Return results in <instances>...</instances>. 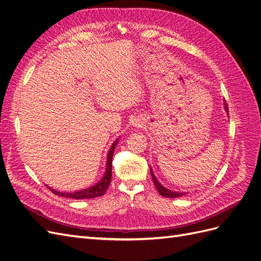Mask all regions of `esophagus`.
Returning <instances> with one entry per match:
<instances>
[{"label": "esophagus", "instance_id": "esophagus-1", "mask_svg": "<svg viewBox=\"0 0 261 261\" xmlns=\"http://www.w3.org/2000/svg\"><path fill=\"white\" fill-rule=\"evenodd\" d=\"M133 126H135V127H141V126H143V122L135 121V122H133Z\"/></svg>", "mask_w": 261, "mask_h": 261}]
</instances>
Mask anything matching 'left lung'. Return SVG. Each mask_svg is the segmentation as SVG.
I'll return each mask as SVG.
<instances>
[{"mask_svg": "<svg viewBox=\"0 0 261 261\" xmlns=\"http://www.w3.org/2000/svg\"><path fill=\"white\" fill-rule=\"evenodd\" d=\"M224 109H225L226 113L228 114V108H227V105H226L225 101H224ZM150 172H151V177H152V180H153L155 188L158 189V192H159V194H160L161 196L165 197V198H177V197H180V196H183V195L186 194V193H183V192H180V193H178V192H173V191H170V189H168V188H165L164 186H162V185L159 183V181H158V179L155 178V176H154V174H153V172H152L151 169H150Z\"/></svg>", "mask_w": 261, "mask_h": 261, "instance_id": "8db88e82", "label": "left lung"}]
</instances>
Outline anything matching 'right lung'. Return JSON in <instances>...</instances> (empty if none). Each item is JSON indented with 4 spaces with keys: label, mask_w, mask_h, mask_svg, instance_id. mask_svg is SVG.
Masks as SVG:
<instances>
[{
    "label": "right lung",
    "mask_w": 261,
    "mask_h": 261,
    "mask_svg": "<svg viewBox=\"0 0 261 261\" xmlns=\"http://www.w3.org/2000/svg\"><path fill=\"white\" fill-rule=\"evenodd\" d=\"M117 145V139L114 141L113 145L111 146V148L109 149L108 152V156H107V170L103 177L100 179V181H98L97 184H94L91 187H88L86 189H82V191H77V192H73V193H64V192H59L55 191V189H52L51 187H49L48 185H45L48 187L50 191H52L53 194L61 196V197H66V198H74V199H90V198H96V197H100L102 195H105L107 189L111 183V177H112V158H113V153H114V149Z\"/></svg>",
    "instance_id": "obj_1"
}]
</instances>
